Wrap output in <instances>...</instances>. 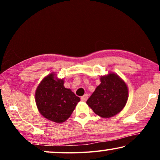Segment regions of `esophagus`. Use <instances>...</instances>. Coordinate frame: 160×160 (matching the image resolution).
<instances>
[{
  "instance_id": "34e87169",
  "label": "esophagus",
  "mask_w": 160,
  "mask_h": 160,
  "mask_svg": "<svg viewBox=\"0 0 160 160\" xmlns=\"http://www.w3.org/2000/svg\"><path fill=\"white\" fill-rule=\"evenodd\" d=\"M88 97H89V95H87V94H85V95H84L81 97V100H82V101H86V100L88 99Z\"/></svg>"
}]
</instances>
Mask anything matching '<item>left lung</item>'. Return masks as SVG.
Instances as JSON below:
<instances>
[{
  "label": "left lung",
  "mask_w": 160,
  "mask_h": 160,
  "mask_svg": "<svg viewBox=\"0 0 160 160\" xmlns=\"http://www.w3.org/2000/svg\"><path fill=\"white\" fill-rule=\"evenodd\" d=\"M100 82L87 103L96 114L109 118L119 113L125 106L128 89L124 81L113 73L101 76Z\"/></svg>",
  "instance_id": "obj_1"
}]
</instances>
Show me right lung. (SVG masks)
<instances>
[{
	"instance_id": "1",
	"label": "right lung",
	"mask_w": 160,
	"mask_h": 160,
	"mask_svg": "<svg viewBox=\"0 0 160 160\" xmlns=\"http://www.w3.org/2000/svg\"><path fill=\"white\" fill-rule=\"evenodd\" d=\"M54 78V73H51L40 83L36 92V102L43 117L61 123L70 117L80 98L65 88L62 79Z\"/></svg>"
}]
</instances>
